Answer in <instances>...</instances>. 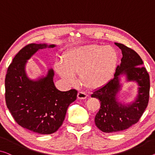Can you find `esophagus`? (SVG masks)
Listing matches in <instances>:
<instances>
[{
  "mask_svg": "<svg viewBox=\"0 0 155 155\" xmlns=\"http://www.w3.org/2000/svg\"><path fill=\"white\" fill-rule=\"evenodd\" d=\"M87 97V95L85 94L84 92H82V91H80L78 92V99H85L86 97Z\"/></svg>",
  "mask_w": 155,
  "mask_h": 155,
  "instance_id": "esophagus-1",
  "label": "esophagus"
}]
</instances>
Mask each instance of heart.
<instances>
[{
  "label": "heart",
  "instance_id": "obj_1",
  "mask_svg": "<svg viewBox=\"0 0 155 155\" xmlns=\"http://www.w3.org/2000/svg\"><path fill=\"white\" fill-rule=\"evenodd\" d=\"M117 59V53L112 47L88 45L66 51L63 54L62 61H55L54 68L67 84H74L75 75L79 74L82 85L94 90L110 80Z\"/></svg>",
  "mask_w": 155,
  "mask_h": 155
}]
</instances>
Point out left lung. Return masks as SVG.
I'll return each mask as SVG.
<instances>
[{
    "label": "left lung",
    "mask_w": 155,
    "mask_h": 155,
    "mask_svg": "<svg viewBox=\"0 0 155 155\" xmlns=\"http://www.w3.org/2000/svg\"><path fill=\"white\" fill-rule=\"evenodd\" d=\"M121 50L123 58L113 79L96 90L92 97L101 102V109L95 117L97 127L103 132L114 133L127 130L137 123L146 109L150 96V77L143 66L142 59L134 50L124 44L115 43ZM125 75L128 81H134L139 86L138 94L132 103L126 106L117 101L120 90V76Z\"/></svg>",
    "instance_id": "8db88e82"
}]
</instances>
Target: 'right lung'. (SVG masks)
<instances>
[{
    "label": "right lung",
    "mask_w": 155,
    "mask_h": 155,
    "mask_svg": "<svg viewBox=\"0 0 155 155\" xmlns=\"http://www.w3.org/2000/svg\"><path fill=\"white\" fill-rule=\"evenodd\" d=\"M54 47V44H30L23 48L9 66L5 81L6 104L14 120L23 128L40 134H53L61 127L68 106L78 94L75 89H57L52 68L37 80L26 75L28 59L40 49Z\"/></svg>",
    "instance_id": "1"
}]
</instances>
